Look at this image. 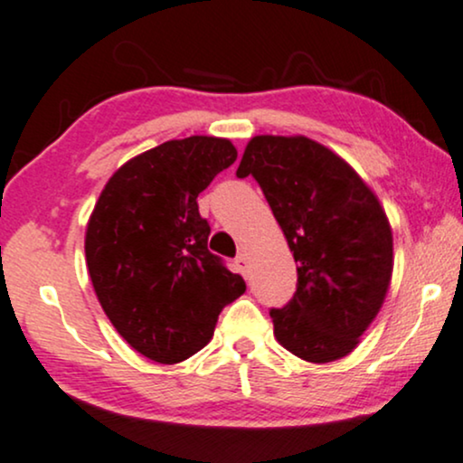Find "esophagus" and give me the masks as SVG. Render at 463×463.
I'll list each match as a JSON object with an SVG mask.
<instances>
[{
	"instance_id": "obj_1",
	"label": "esophagus",
	"mask_w": 463,
	"mask_h": 463,
	"mask_svg": "<svg viewBox=\"0 0 463 463\" xmlns=\"http://www.w3.org/2000/svg\"><path fill=\"white\" fill-rule=\"evenodd\" d=\"M235 267H237V271L239 274H243L246 276L248 274V269H250V256L248 254H239L237 259H235Z\"/></svg>"
}]
</instances>
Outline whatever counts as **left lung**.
<instances>
[{"label": "left lung", "instance_id": "8db88e82", "mask_svg": "<svg viewBox=\"0 0 463 463\" xmlns=\"http://www.w3.org/2000/svg\"><path fill=\"white\" fill-rule=\"evenodd\" d=\"M252 175L285 232L298 291L271 308L278 343L315 364L341 360L380 313L392 278L386 211L358 172L304 136H256L237 176Z\"/></svg>", "mask_w": 463, "mask_h": 463}]
</instances>
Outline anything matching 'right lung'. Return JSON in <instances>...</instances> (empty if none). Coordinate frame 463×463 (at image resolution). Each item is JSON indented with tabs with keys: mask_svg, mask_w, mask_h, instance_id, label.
Masks as SVG:
<instances>
[{
	"mask_svg": "<svg viewBox=\"0 0 463 463\" xmlns=\"http://www.w3.org/2000/svg\"><path fill=\"white\" fill-rule=\"evenodd\" d=\"M226 137L170 140L122 164L86 226V265L111 326L161 364L187 360L211 341L217 317L246 291L207 248L198 194L235 164Z\"/></svg>",
	"mask_w": 463,
	"mask_h": 463,
	"instance_id": "1",
	"label": "right lung"
}]
</instances>
